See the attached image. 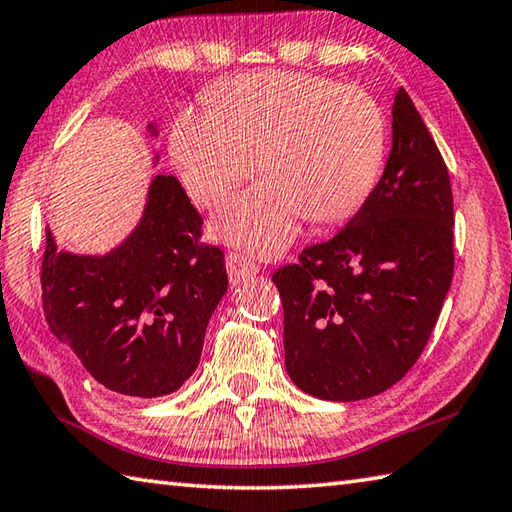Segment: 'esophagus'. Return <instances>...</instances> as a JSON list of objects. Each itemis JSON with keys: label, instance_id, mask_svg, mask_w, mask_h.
Listing matches in <instances>:
<instances>
[{"label": "esophagus", "instance_id": "obj_1", "mask_svg": "<svg viewBox=\"0 0 512 512\" xmlns=\"http://www.w3.org/2000/svg\"><path fill=\"white\" fill-rule=\"evenodd\" d=\"M225 265H227L229 281L234 283V285L247 281V278L256 276V272H258V267H256L254 260L243 256V254H229L227 260H225Z\"/></svg>", "mask_w": 512, "mask_h": 512}]
</instances>
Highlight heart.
Masks as SVG:
<instances>
[{"mask_svg": "<svg viewBox=\"0 0 512 512\" xmlns=\"http://www.w3.org/2000/svg\"><path fill=\"white\" fill-rule=\"evenodd\" d=\"M214 109H185L169 149L187 191L214 205L260 171L211 218V234L231 247L276 256L305 218L332 223L368 198L385 158L381 106L359 86L310 73H256L220 86Z\"/></svg>", "mask_w": 512, "mask_h": 512, "instance_id": "b5f03b06", "label": "heart"}]
</instances>
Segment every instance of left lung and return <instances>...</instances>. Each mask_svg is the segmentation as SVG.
Returning a JSON list of instances; mask_svg holds the SVG:
<instances>
[{
	"label": "left lung",
	"instance_id": "8db88e82",
	"mask_svg": "<svg viewBox=\"0 0 512 512\" xmlns=\"http://www.w3.org/2000/svg\"><path fill=\"white\" fill-rule=\"evenodd\" d=\"M452 227L446 162L399 89L381 180L339 234L272 276L296 388L325 401H359L406 376L452 283Z\"/></svg>",
	"mask_w": 512,
	"mask_h": 512
}]
</instances>
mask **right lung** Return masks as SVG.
<instances>
[{"label": "right lung", "mask_w": 512, "mask_h": 512, "mask_svg": "<svg viewBox=\"0 0 512 512\" xmlns=\"http://www.w3.org/2000/svg\"><path fill=\"white\" fill-rule=\"evenodd\" d=\"M158 133L156 122L144 129L147 138ZM200 225L180 182L162 173L149 182L138 225L106 254L60 249L46 225V321L106 390L165 397L196 372L229 285L223 252L198 245Z\"/></svg>", "instance_id": "1"}]
</instances>
